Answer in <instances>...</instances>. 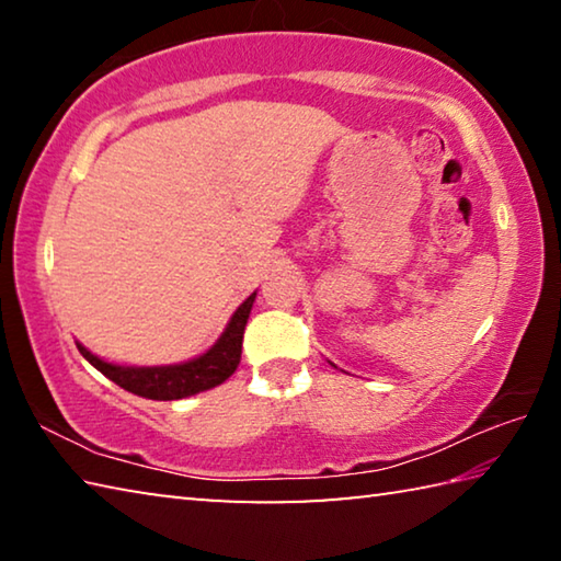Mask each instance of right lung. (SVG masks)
Listing matches in <instances>:
<instances>
[{"label":"right lung","instance_id":"1","mask_svg":"<svg viewBox=\"0 0 561 561\" xmlns=\"http://www.w3.org/2000/svg\"><path fill=\"white\" fill-rule=\"evenodd\" d=\"M254 297H257V291H252L250 297L234 309V314L227 321L220 339H217L205 354L180 360V364L121 366L91 354V351L79 344V341H76V346H79L81 356L87 358L93 368H99L103 376L111 378L116 386L126 388V391L140 398H150V401H180V398L210 391V388L225 383L227 378L237 371L242 356L244 327L247 319H250Z\"/></svg>","mask_w":561,"mask_h":561}]
</instances>
